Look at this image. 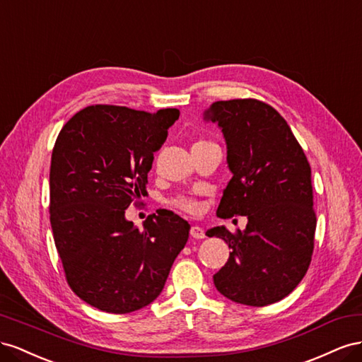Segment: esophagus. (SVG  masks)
Returning a JSON list of instances; mask_svg holds the SVG:
<instances>
[{
  "mask_svg": "<svg viewBox=\"0 0 362 362\" xmlns=\"http://www.w3.org/2000/svg\"><path fill=\"white\" fill-rule=\"evenodd\" d=\"M189 233H191L192 238H195V240H203L204 236H206V235H204V230L202 229L200 226H192Z\"/></svg>",
  "mask_w": 362,
  "mask_h": 362,
  "instance_id": "obj_1",
  "label": "esophagus"
}]
</instances>
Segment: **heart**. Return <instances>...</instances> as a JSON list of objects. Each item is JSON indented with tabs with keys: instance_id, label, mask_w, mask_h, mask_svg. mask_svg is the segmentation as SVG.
I'll list each match as a JSON object with an SVG mask.
<instances>
[{
	"instance_id": "obj_1",
	"label": "heart",
	"mask_w": 362,
	"mask_h": 362,
	"mask_svg": "<svg viewBox=\"0 0 362 362\" xmlns=\"http://www.w3.org/2000/svg\"><path fill=\"white\" fill-rule=\"evenodd\" d=\"M202 142H204V141H202ZM173 204L175 206V208H179V209H182V211H185V212H197L199 211V203L195 202L194 199H191V197H177V199H174L173 200Z\"/></svg>"
}]
</instances>
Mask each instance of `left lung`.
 <instances>
[{
    "instance_id": "left-lung-1",
    "label": "left lung",
    "mask_w": 362,
    "mask_h": 362,
    "mask_svg": "<svg viewBox=\"0 0 362 362\" xmlns=\"http://www.w3.org/2000/svg\"><path fill=\"white\" fill-rule=\"evenodd\" d=\"M204 119L218 122L232 171L216 215L249 220L236 233L224 226L206 232L232 250L214 284L236 303H276L300 284L311 264L317 226L311 167L288 122L264 101H215Z\"/></svg>"
}]
</instances>
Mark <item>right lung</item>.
Returning <instances> with one entry per match:
<instances>
[{
	"label": "right lung",
	"instance_id": "1",
	"mask_svg": "<svg viewBox=\"0 0 362 362\" xmlns=\"http://www.w3.org/2000/svg\"><path fill=\"white\" fill-rule=\"evenodd\" d=\"M95 105L77 112L56 139L49 168V221L71 290L100 311L150 305L167 282L191 226L177 214L148 215L139 230L126 209L146 195L153 153L179 119Z\"/></svg>",
	"mask_w": 362,
	"mask_h": 362
}]
</instances>
